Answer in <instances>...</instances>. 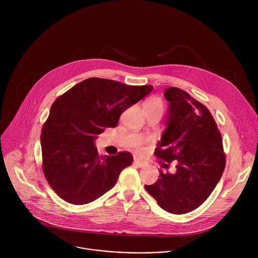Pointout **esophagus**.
<instances>
[{
	"instance_id": "34e87169",
	"label": "esophagus",
	"mask_w": 258,
	"mask_h": 258,
	"mask_svg": "<svg viewBox=\"0 0 258 258\" xmlns=\"http://www.w3.org/2000/svg\"><path fill=\"white\" fill-rule=\"evenodd\" d=\"M133 165L134 166H137V167H144L145 166V164L143 163V162H141V161H139V160H137V159H135L134 160V162H133Z\"/></svg>"
}]
</instances>
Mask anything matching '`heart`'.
Listing matches in <instances>:
<instances>
[{"label":"heart","mask_w":258,"mask_h":258,"mask_svg":"<svg viewBox=\"0 0 258 258\" xmlns=\"http://www.w3.org/2000/svg\"><path fill=\"white\" fill-rule=\"evenodd\" d=\"M144 109H145V112L146 113H160L161 115L163 114L164 110H165V102L161 97L158 96H153L151 98H149L147 100L144 104ZM148 142L147 140H142L139 139L136 142H134V148L135 150L142 154L145 151V144Z\"/></svg>","instance_id":"1"}]
</instances>
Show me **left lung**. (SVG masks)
<instances>
[{
	"instance_id": "1",
	"label": "left lung",
	"mask_w": 258,
	"mask_h": 258,
	"mask_svg": "<svg viewBox=\"0 0 258 258\" xmlns=\"http://www.w3.org/2000/svg\"><path fill=\"white\" fill-rule=\"evenodd\" d=\"M166 130L154 154L174 173L159 171V178L145 189L158 205L173 214L198 208L212 193L226 166L222 135L207 107L177 88H168Z\"/></svg>"
}]
</instances>
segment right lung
Masks as SVG:
<instances>
[{
	"label": "right lung",
	"instance_id": "right-lung-1",
	"mask_svg": "<svg viewBox=\"0 0 258 258\" xmlns=\"http://www.w3.org/2000/svg\"><path fill=\"white\" fill-rule=\"evenodd\" d=\"M152 86H128L91 78L59 96L42 127V167L54 192L71 204H87L112 189L133 162L127 151L100 156L95 139L115 127L121 113L151 93Z\"/></svg>",
	"mask_w": 258,
	"mask_h": 258
}]
</instances>
